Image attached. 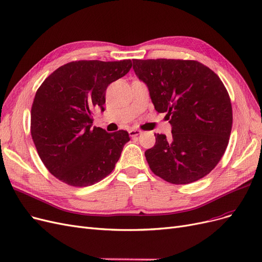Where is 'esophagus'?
<instances>
[{
    "instance_id": "obj_1",
    "label": "esophagus",
    "mask_w": 262,
    "mask_h": 262,
    "mask_svg": "<svg viewBox=\"0 0 262 262\" xmlns=\"http://www.w3.org/2000/svg\"><path fill=\"white\" fill-rule=\"evenodd\" d=\"M141 133H142V131H140L138 129H131V130H129V134H130V137H132V138L138 137V135H140Z\"/></svg>"
}]
</instances>
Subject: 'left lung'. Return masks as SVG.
Here are the masks:
<instances>
[{
  "label": "left lung",
  "mask_w": 262,
  "mask_h": 262,
  "mask_svg": "<svg viewBox=\"0 0 262 262\" xmlns=\"http://www.w3.org/2000/svg\"><path fill=\"white\" fill-rule=\"evenodd\" d=\"M132 61L155 110L166 113L172 125L170 139L155 133V146L145 151L150 170L175 185L202 179L222 159L231 133L232 106L223 81L194 60Z\"/></svg>",
  "instance_id": "1"
}]
</instances>
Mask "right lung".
Segmentation results:
<instances>
[{
  "mask_svg": "<svg viewBox=\"0 0 262 262\" xmlns=\"http://www.w3.org/2000/svg\"><path fill=\"white\" fill-rule=\"evenodd\" d=\"M131 67V60L73 61L51 73L37 89L31 135L40 160L59 181L86 187L114 170L129 133L92 128V111H104L108 85Z\"/></svg>",
  "mask_w": 262,
  "mask_h": 262,
  "instance_id": "add662e5",
  "label": "right lung"
}]
</instances>
